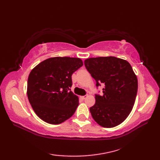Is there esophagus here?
<instances>
[{"label": "esophagus", "instance_id": "esophagus-1", "mask_svg": "<svg viewBox=\"0 0 160 160\" xmlns=\"http://www.w3.org/2000/svg\"><path fill=\"white\" fill-rule=\"evenodd\" d=\"M87 97H88L87 95H85V96H81V98H82V100H85Z\"/></svg>", "mask_w": 160, "mask_h": 160}]
</instances>
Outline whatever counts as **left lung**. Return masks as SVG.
Returning a JSON list of instances; mask_svg holds the SVG:
<instances>
[{"instance_id":"1","label":"left lung","mask_w":160,"mask_h":160,"mask_svg":"<svg viewBox=\"0 0 160 160\" xmlns=\"http://www.w3.org/2000/svg\"><path fill=\"white\" fill-rule=\"evenodd\" d=\"M84 65L96 87L104 85L103 94H96V103L89 110L101 127L120 124L132 111L138 92V78L127 60L113 56L91 58Z\"/></svg>"}]
</instances>
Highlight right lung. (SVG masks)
<instances>
[{
	"label": "right lung",
	"instance_id": "right-lung-1",
	"mask_svg": "<svg viewBox=\"0 0 160 160\" xmlns=\"http://www.w3.org/2000/svg\"><path fill=\"white\" fill-rule=\"evenodd\" d=\"M82 65L78 58L54 57L32 70L27 93L30 104L41 120L59 124L73 115L79 100L71 91V76Z\"/></svg>",
	"mask_w": 160,
	"mask_h": 160
}]
</instances>
